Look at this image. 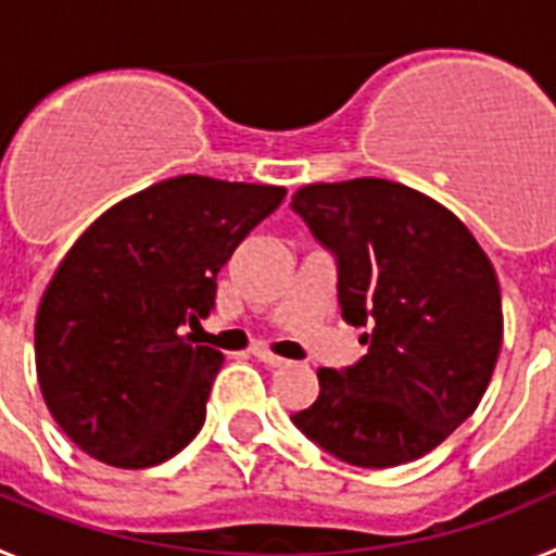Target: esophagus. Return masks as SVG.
<instances>
[{
  "instance_id": "esophagus-1",
  "label": "esophagus",
  "mask_w": 556,
  "mask_h": 556,
  "mask_svg": "<svg viewBox=\"0 0 556 556\" xmlns=\"http://www.w3.org/2000/svg\"><path fill=\"white\" fill-rule=\"evenodd\" d=\"M253 356L258 358V362H262L264 367H283V365H289L287 358H281V356H275V353H269L267 348H253Z\"/></svg>"
}]
</instances>
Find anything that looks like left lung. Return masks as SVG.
<instances>
[{
    "label": "left lung",
    "instance_id": "1",
    "mask_svg": "<svg viewBox=\"0 0 556 556\" xmlns=\"http://www.w3.org/2000/svg\"><path fill=\"white\" fill-rule=\"evenodd\" d=\"M289 208L333 255L342 320L367 345L317 372L320 395L292 424L358 468L420 459L473 415L498 362L493 264L448 208L390 180L303 186Z\"/></svg>",
    "mask_w": 556,
    "mask_h": 556
}]
</instances>
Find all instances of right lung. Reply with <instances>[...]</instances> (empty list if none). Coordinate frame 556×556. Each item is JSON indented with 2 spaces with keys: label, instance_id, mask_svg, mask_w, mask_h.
Instances as JSON below:
<instances>
[{
  "label": "right lung",
  "instance_id": "add662e5",
  "mask_svg": "<svg viewBox=\"0 0 556 556\" xmlns=\"http://www.w3.org/2000/svg\"><path fill=\"white\" fill-rule=\"evenodd\" d=\"M283 194L180 175L77 239L36 317L38 384L77 448L139 470L198 437L223 353L184 331L214 312L217 273Z\"/></svg>",
  "mask_w": 556,
  "mask_h": 556
}]
</instances>
